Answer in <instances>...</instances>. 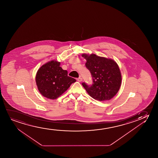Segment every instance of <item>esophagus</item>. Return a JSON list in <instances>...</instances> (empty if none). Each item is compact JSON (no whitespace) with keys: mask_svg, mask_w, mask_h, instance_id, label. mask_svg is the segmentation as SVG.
I'll return each instance as SVG.
<instances>
[{"mask_svg":"<svg viewBox=\"0 0 158 158\" xmlns=\"http://www.w3.org/2000/svg\"><path fill=\"white\" fill-rule=\"evenodd\" d=\"M77 81H78L79 82H81V81L82 80V79L81 77H80L79 78H77Z\"/></svg>","mask_w":158,"mask_h":158,"instance_id":"1","label":"esophagus"}]
</instances>
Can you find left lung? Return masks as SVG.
Here are the masks:
<instances>
[{
	"label": "left lung",
	"mask_w": 158,
	"mask_h": 158,
	"mask_svg": "<svg viewBox=\"0 0 158 158\" xmlns=\"http://www.w3.org/2000/svg\"><path fill=\"white\" fill-rule=\"evenodd\" d=\"M86 60L85 66L92 76L93 84L88 85L82 82V85L89 95L93 99L103 102L112 99L121 86V75L118 65L112 59L82 54Z\"/></svg>",
	"instance_id": "8db88e82"
}]
</instances>
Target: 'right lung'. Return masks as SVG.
Returning a JSON list of instances; mask_svg holds the SVG:
<instances>
[{"label": "right lung", "mask_w": 158, "mask_h": 158, "mask_svg": "<svg viewBox=\"0 0 158 158\" xmlns=\"http://www.w3.org/2000/svg\"><path fill=\"white\" fill-rule=\"evenodd\" d=\"M35 81L41 95L55 99L64 93L76 80L67 76V71L60 67L59 62L52 60L38 69Z\"/></svg>", "instance_id": "right-lung-1"}]
</instances>
